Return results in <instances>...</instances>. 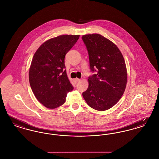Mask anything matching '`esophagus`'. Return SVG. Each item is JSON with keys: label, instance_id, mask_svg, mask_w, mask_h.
<instances>
[{"label": "esophagus", "instance_id": "esophagus-1", "mask_svg": "<svg viewBox=\"0 0 159 159\" xmlns=\"http://www.w3.org/2000/svg\"><path fill=\"white\" fill-rule=\"evenodd\" d=\"M80 80V79H78V78H76V79H74V81L75 82V83L79 82Z\"/></svg>", "mask_w": 159, "mask_h": 159}]
</instances>
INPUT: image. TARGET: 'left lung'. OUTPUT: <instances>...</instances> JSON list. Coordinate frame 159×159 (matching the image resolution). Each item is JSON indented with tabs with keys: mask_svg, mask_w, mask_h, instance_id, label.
I'll use <instances>...</instances> for the list:
<instances>
[{
	"mask_svg": "<svg viewBox=\"0 0 159 159\" xmlns=\"http://www.w3.org/2000/svg\"><path fill=\"white\" fill-rule=\"evenodd\" d=\"M82 40L86 47L91 71L89 86L83 92L88 106L104 111L121 98L127 83V71L121 52L110 40L99 34H86Z\"/></svg>",
	"mask_w": 159,
	"mask_h": 159,
	"instance_id": "obj_1",
	"label": "left lung"
}]
</instances>
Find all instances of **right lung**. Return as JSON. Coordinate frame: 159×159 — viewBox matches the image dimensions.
I'll use <instances>...</instances> for the list:
<instances>
[{"mask_svg":"<svg viewBox=\"0 0 159 159\" xmlns=\"http://www.w3.org/2000/svg\"><path fill=\"white\" fill-rule=\"evenodd\" d=\"M79 35H62L51 39L34 53L29 70L31 90L38 101L48 108L64 104L68 92L73 90L65 70V56Z\"/></svg>","mask_w":159,"mask_h":159,"instance_id":"right-lung-1","label":"right lung"}]
</instances>
